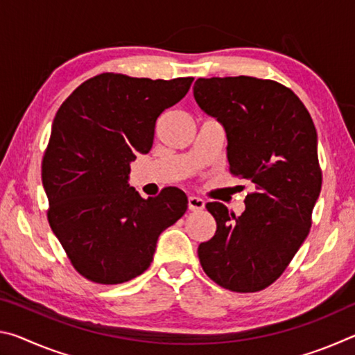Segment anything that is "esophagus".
<instances>
[{"label": "esophagus", "instance_id": "obj_1", "mask_svg": "<svg viewBox=\"0 0 355 355\" xmlns=\"http://www.w3.org/2000/svg\"><path fill=\"white\" fill-rule=\"evenodd\" d=\"M188 208L191 209V211H200V209L205 208V202H203L200 197L189 196L188 197Z\"/></svg>", "mask_w": 355, "mask_h": 355}]
</instances>
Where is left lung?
Returning <instances> with one entry per match:
<instances>
[{
  "instance_id": "1",
  "label": "left lung",
  "mask_w": 355,
  "mask_h": 355,
  "mask_svg": "<svg viewBox=\"0 0 355 355\" xmlns=\"http://www.w3.org/2000/svg\"><path fill=\"white\" fill-rule=\"evenodd\" d=\"M194 98L224 125L230 172L255 184L239 216L207 203L218 228L197 249L200 264L225 290H264L310 232L322 183L313 120L291 89L272 80L199 78Z\"/></svg>"
}]
</instances>
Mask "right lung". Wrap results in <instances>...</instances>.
<instances>
[{"mask_svg":"<svg viewBox=\"0 0 355 355\" xmlns=\"http://www.w3.org/2000/svg\"><path fill=\"white\" fill-rule=\"evenodd\" d=\"M192 81L101 73L58 110L42 161L46 216L71 266L87 280L117 285L141 275L161 232L188 208L184 192L172 186L142 199L128 173L136 153L152 148L156 119Z\"/></svg>","mask_w":355,"mask_h":355,"instance_id":"add662e5","label":"right lung"}]
</instances>
